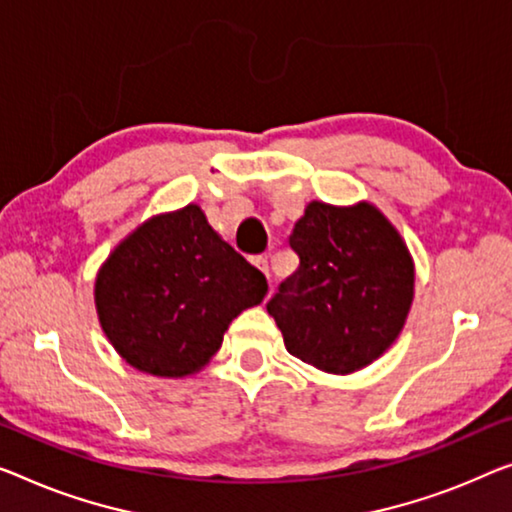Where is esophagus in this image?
Segmentation results:
<instances>
[{"instance_id":"34e87169","label":"esophagus","mask_w":512,"mask_h":512,"mask_svg":"<svg viewBox=\"0 0 512 512\" xmlns=\"http://www.w3.org/2000/svg\"><path fill=\"white\" fill-rule=\"evenodd\" d=\"M253 262H255V266H257V269H259V271H264V273H266V276H269V278H271V273H269V259H266V257H262V255H257V257L253 259Z\"/></svg>"}]
</instances>
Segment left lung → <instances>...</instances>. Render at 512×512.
I'll return each instance as SVG.
<instances>
[{
    "instance_id": "obj_1",
    "label": "left lung",
    "mask_w": 512,
    "mask_h": 512,
    "mask_svg": "<svg viewBox=\"0 0 512 512\" xmlns=\"http://www.w3.org/2000/svg\"><path fill=\"white\" fill-rule=\"evenodd\" d=\"M299 269L266 303L287 352L333 375L361 370L402 331L414 266L400 234L370 204L310 202L289 234Z\"/></svg>"
}]
</instances>
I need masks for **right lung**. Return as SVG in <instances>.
<instances>
[{
    "mask_svg": "<svg viewBox=\"0 0 512 512\" xmlns=\"http://www.w3.org/2000/svg\"><path fill=\"white\" fill-rule=\"evenodd\" d=\"M266 292L264 273L188 204L147 220L114 250L98 273L96 308L126 363L183 377L218 352L232 319Z\"/></svg>",
    "mask_w": 512,
    "mask_h": 512,
    "instance_id": "obj_1",
    "label": "right lung"
}]
</instances>
